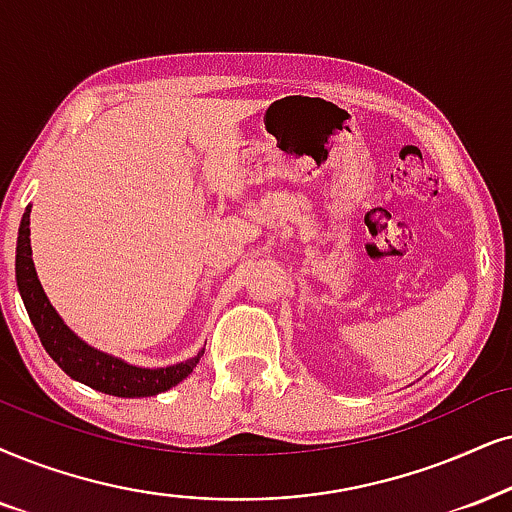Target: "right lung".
<instances>
[{"instance_id":"add662e5","label":"right lung","mask_w":512,"mask_h":512,"mask_svg":"<svg viewBox=\"0 0 512 512\" xmlns=\"http://www.w3.org/2000/svg\"><path fill=\"white\" fill-rule=\"evenodd\" d=\"M30 208L23 212L21 229H18V245H16V281L21 297L28 309L32 326L40 335L44 349L58 366L66 371L70 378L94 387V390L113 394V397H153L170 390L189 375L203 357H193L184 364L167 366V368H139L129 366L125 361L103 354L99 349L89 347L77 335L70 331L56 309L51 307L47 295L37 281L35 264H32L30 250Z\"/></svg>"}]
</instances>
